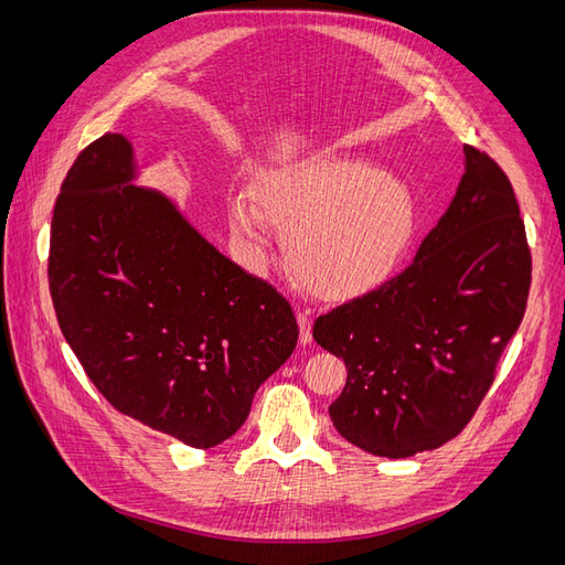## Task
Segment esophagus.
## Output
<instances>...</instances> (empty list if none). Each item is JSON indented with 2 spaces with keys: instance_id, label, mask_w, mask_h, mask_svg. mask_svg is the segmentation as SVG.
<instances>
[{
  "instance_id": "34e87169",
  "label": "esophagus",
  "mask_w": 565,
  "mask_h": 565,
  "mask_svg": "<svg viewBox=\"0 0 565 565\" xmlns=\"http://www.w3.org/2000/svg\"><path fill=\"white\" fill-rule=\"evenodd\" d=\"M297 322H299V341L309 344L311 341V313L306 309H297Z\"/></svg>"
}]
</instances>
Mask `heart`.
I'll use <instances>...</instances> for the list:
<instances>
[{
  "mask_svg": "<svg viewBox=\"0 0 565 565\" xmlns=\"http://www.w3.org/2000/svg\"><path fill=\"white\" fill-rule=\"evenodd\" d=\"M235 235L266 256L270 224L285 228L295 276L322 299H353L382 285L413 241L417 207L409 188L372 162L322 150L273 167L252 193H233Z\"/></svg>",
  "mask_w": 565,
  "mask_h": 565,
  "instance_id": "b5f03b06",
  "label": "heart"
}]
</instances>
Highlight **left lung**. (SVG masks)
Instances as JSON below:
<instances>
[{
	"label": "left lung",
	"instance_id": "obj_1",
	"mask_svg": "<svg viewBox=\"0 0 565 565\" xmlns=\"http://www.w3.org/2000/svg\"><path fill=\"white\" fill-rule=\"evenodd\" d=\"M465 158L413 264L313 322L349 372L334 429L372 455L413 457L465 429L525 313L533 259L514 188L488 152Z\"/></svg>",
	"mask_w": 565,
	"mask_h": 565
}]
</instances>
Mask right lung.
<instances>
[{
	"instance_id": "right-lung-1",
	"label": "right lung",
	"mask_w": 565,
	"mask_h": 565,
	"mask_svg": "<svg viewBox=\"0 0 565 565\" xmlns=\"http://www.w3.org/2000/svg\"><path fill=\"white\" fill-rule=\"evenodd\" d=\"M131 146L104 134L67 169L54 204L49 292L87 377L122 415L214 448L292 355V306L131 185Z\"/></svg>"
}]
</instances>
